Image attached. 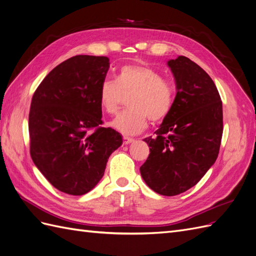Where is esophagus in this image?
I'll return each instance as SVG.
<instances>
[{
  "mask_svg": "<svg viewBox=\"0 0 256 256\" xmlns=\"http://www.w3.org/2000/svg\"><path fill=\"white\" fill-rule=\"evenodd\" d=\"M134 140L132 138H129V136H124L122 138V142H124V144L125 145H128V144H130V143H132Z\"/></svg>",
  "mask_w": 256,
  "mask_h": 256,
  "instance_id": "obj_1",
  "label": "esophagus"
}]
</instances>
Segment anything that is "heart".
Masks as SVG:
<instances>
[{
    "instance_id": "b5f03b06",
    "label": "heart",
    "mask_w": 256,
    "mask_h": 256,
    "mask_svg": "<svg viewBox=\"0 0 256 256\" xmlns=\"http://www.w3.org/2000/svg\"><path fill=\"white\" fill-rule=\"evenodd\" d=\"M128 96L130 109L118 116L111 125L122 134L134 136L147 127V118L156 124L166 118L173 106L174 88L156 69L128 64L120 68L115 81H102L99 88L100 108L104 113L114 115L124 97Z\"/></svg>"
}]
</instances>
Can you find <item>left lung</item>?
Listing matches in <instances>:
<instances>
[{"label":"left lung","mask_w":256,"mask_h":256,"mask_svg":"<svg viewBox=\"0 0 256 256\" xmlns=\"http://www.w3.org/2000/svg\"><path fill=\"white\" fill-rule=\"evenodd\" d=\"M176 97L156 136L145 138L148 158L141 166L144 182L161 196H173L196 186L218 157L222 102L210 76L194 62L178 56L168 62Z\"/></svg>","instance_id":"1"}]
</instances>
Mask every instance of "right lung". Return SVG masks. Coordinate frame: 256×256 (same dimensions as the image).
Segmentation results:
<instances>
[{"label":"right lung","instance_id":"1","mask_svg":"<svg viewBox=\"0 0 256 256\" xmlns=\"http://www.w3.org/2000/svg\"><path fill=\"white\" fill-rule=\"evenodd\" d=\"M109 67L106 56L68 58L38 85L30 102V157L53 187L67 194L94 188L122 143L118 131L102 127L99 88Z\"/></svg>","mask_w":256,"mask_h":256}]
</instances>
